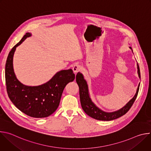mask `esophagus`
Masks as SVG:
<instances>
[{
  "label": "esophagus",
  "mask_w": 151,
  "mask_h": 151,
  "mask_svg": "<svg viewBox=\"0 0 151 151\" xmlns=\"http://www.w3.org/2000/svg\"><path fill=\"white\" fill-rule=\"evenodd\" d=\"M81 70V67L80 65H78V64H76V65H75L73 67V70L75 74L77 73L78 72H80Z\"/></svg>",
  "instance_id": "1"
}]
</instances>
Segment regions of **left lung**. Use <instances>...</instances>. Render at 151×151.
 Wrapping results in <instances>:
<instances>
[{"instance_id":"1","label":"left lung","mask_w":151,"mask_h":151,"mask_svg":"<svg viewBox=\"0 0 151 151\" xmlns=\"http://www.w3.org/2000/svg\"><path fill=\"white\" fill-rule=\"evenodd\" d=\"M130 48L132 49L131 47ZM137 69L139 76V78H140V69L138 64ZM76 81L79 86L80 101L82 109L90 117L100 121H111L117 119L125 115L129 110H130L134 101L136 100L140 87L139 83L136 93L134 97L131 100H130V101H129L125 106H124L122 109L114 112L107 113L103 112L100 109H99L98 107L92 102L88 94V85L87 82H86V81L83 79V75L79 72H78L76 76Z\"/></svg>"}]
</instances>
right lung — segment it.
<instances>
[{
	"label": "right lung",
	"instance_id": "right-lung-1",
	"mask_svg": "<svg viewBox=\"0 0 151 151\" xmlns=\"http://www.w3.org/2000/svg\"><path fill=\"white\" fill-rule=\"evenodd\" d=\"M31 35L27 33L9 52L5 65V81L9 98L17 108L33 118H45L53 114L60 104L66 85L73 81L75 75L72 69L57 72L47 83L29 87L20 83L13 69V56L16 48Z\"/></svg>",
	"mask_w": 151,
	"mask_h": 151
}]
</instances>
